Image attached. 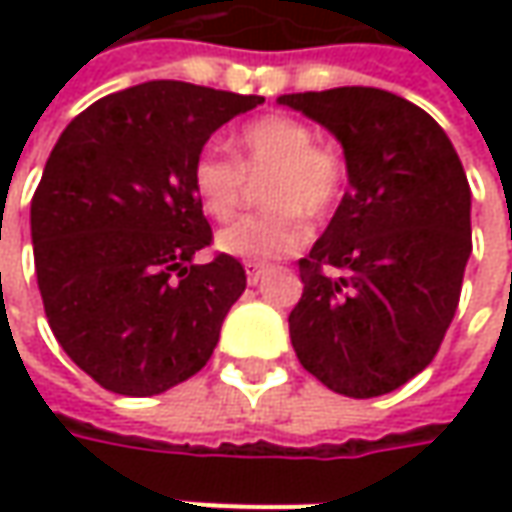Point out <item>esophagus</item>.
Wrapping results in <instances>:
<instances>
[{
  "label": "esophagus",
  "mask_w": 512,
  "mask_h": 512,
  "mask_svg": "<svg viewBox=\"0 0 512 512\" xmlns=\"http://www.w3.org/2000/svg\"><path fill=\"white\" fill-rule=\"evenodd\" d=\"M245 273H247V282H250V285H256V282H259V279L267 273V267L259 265V262H247Z\"/></svg>",
  "instance_id": "1"
}]
</instances>
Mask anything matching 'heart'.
<instances>
[{"label": "heart", "instance_id": "heart-1", "mask_svg": "<svg viewBox=\"0 0 512 512\" xmlns=\"http://www.w3.org/2000/svg\"><path fill=\"white\" fill-rule=\"evenodd\" d=\"M236 162L205 150L190 168V187L205 216L227 222L236 216L247 179L270 176L262 187L265 216H247L216 233V247L242 262H273L302 250L310 236L305 219H325L342 202L347 165L342 153L316 145L302 119L270 113L236 136Z\"/></svg>", "mask_w": 512, "mask_h": 512}]
</instances>
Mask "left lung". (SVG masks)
<instances>
[{
  "instance_id": "8db88e82",
  "label": "left lung",
  "mask_w": 512,
  "mask_h": 512,
  "mask_svg": "<svg viewBox=\"0 0 512 512\" xmlns=\"http://www.w3.org/2000/svg\"><path fill=\"white\" fill-rule=\"evenodd\" d=\"M276 102L339 139L350 182L299 259L305 290L287 316L290 342L333 393L384 396L433 362L459 307L473 250L459 153L430 113L387 90H310Z\"/></svg>"
}]
</instances>
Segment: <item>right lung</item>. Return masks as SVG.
<instances>
[{
    "mask_svg": "<svg viewBox=\"0 0 512 512\" xmlns=\"http://www.w3.org/2000/svg\"><path fill=\"white\" fill-rule=\"evenodd\" d=\"M262 96L156 79L82 110L30 202L36 282L62 350L93 382L156 396L199 373L245 267L193 256L213 233L190 187L207 139Z\"/></svg>",
    "mask_w": 512,
    "mask_h": 512,
    "instance_id": "obj_1",
    "label": "right lung"
}]
</instances>
